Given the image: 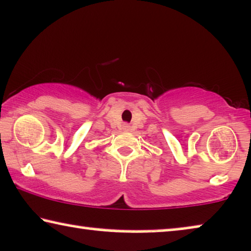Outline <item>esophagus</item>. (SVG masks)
<instances>
[{"label":"esophagus","mask_w":251,"mask_h":251,"mask_svg":"<svg viewBox=\"0 0 251 251\" xmlns=\"http://www.w3.org/2000/svg\"><path fill=\"white\" fill-rule=\"evenodd\" d=\"M122 128H123V130H129L130 129V126L129 125H123Z\"/></svg>","instance_id":"obj_1"}]
</instances>
